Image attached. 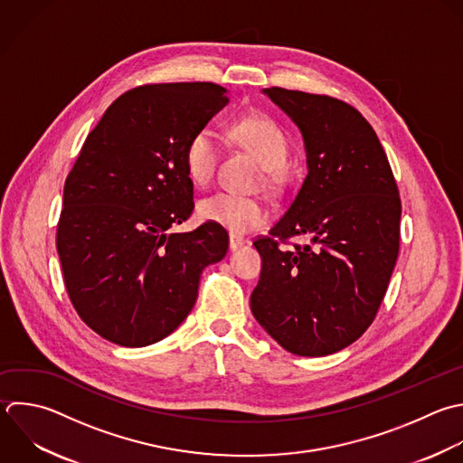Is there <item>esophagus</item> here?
Segmentation results:
<instances>
[{"label":"esophagus","mask_w":463,"mask_h":463,"mask_svg":"<svg viewBox=\"0 0 463 463\" xmlns=\"http://www.w3.org/2000/svg\"><path fill=\"white\" fill-rule=\"evenodd\" d=\"M244 244H248V239H244V237H241L237 233H230V248L232 250H237V248H241Z\"/></svg>","instance_id":"obj_1"}]
</instances>
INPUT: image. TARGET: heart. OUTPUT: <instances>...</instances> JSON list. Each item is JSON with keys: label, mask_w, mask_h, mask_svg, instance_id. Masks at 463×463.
Returning <instances> with one entry per match:
<instances>
[{"label": "heart", "mask_w": 463, "mask_h": 463, "mask_svg": "<svg viewBox=\"0 0 463 463\" xmlns=\"http://www.w3.org/2000/svg\"><path fill=\"white\" fill-rule=\"evenodd\" d=\"M230 136L253 152L273 177L286 165L289 156V139L280 125L264 114L237 118L230 125ZM221 157L217 134L204 127L192 134L183 152V165L188 179L195 186H208L213 181ZM203 221L219 224L232 233H246L264 226L269 221V206L260 197L241 195L235 192H217L203 199L197 206Z\"/></svg>", "instance_id": "obj_1"}]
</instances>
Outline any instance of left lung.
<instances>
[{
  "mask_svg": "<svg viewBox=\"0 0 463 463\" xmlns=\"http://www.w3.org/2000/svg\"><path fill=\"white\" fill-rule=\"evenodd\" d=\"M298 127L307 175L288 212L257 239V322L298 356L336 353L371 326L400 248L402 204L387 156L365 118L318 94L262 90ZM300 234L291 250L279 242Z\"/></svg>",
  "mask_w": 463,
  "mask_h": 463,
  "instance_id": "left-lung-1",
  "label": "left lung"
}]
</instances>
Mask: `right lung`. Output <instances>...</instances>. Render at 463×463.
<instances>
[{
  "instance_id": "obj_1",
  "label": "right lung",
  "mask_w": 463,
  "mask_h": 463,
  "mask_svg": "<svg viewBox=\"0 0 463 463\" xmlns=\"http://www.w3.org/2000/svg\"><path fill=\"white\" fill-rule=\"evenodd\" d=\"M226 105L215 83L132 89L107 109L65 181L56 239L65 288L81 320L118 345L175 331L203 269L228 251L213 222L170 233L194 212L184 146Z\"/></svg>"
}]
</instances>
